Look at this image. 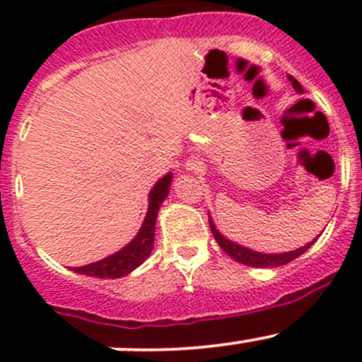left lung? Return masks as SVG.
Wrapping results in <instances>:
<instances>
[{"mask_svg": "<svg viewBox=\"0 0 362 362\" xmlns=\"http://www.w3.org/2000/svg\"><path fill=\"white\" fill-rule=\"evenodd\" d=\"M290 83H292V86L296 88L297 92L303 93V86H300L299 81L296 79V77L290 76ZM209 223H210V230H212V235L214 238L217 240V244L221 245V249H223L224 252H226L228 256H231V258L235 259V262L238 263H244V265H249V267H279V265H286V263H290L292 259H296L297 256H300L303 252H306L308 249L311 247V245L315 244V240L308 242L306 245H303V247L299 249H293V251H288V252H276V255H269V252H258V251H252V249L249 247H244V245L237 244V242H231L228 240L226 237H223V235L217 231V228L214 226L212 219L209 217Z\"/></svg>", "mask_w": 362, "mask_h": 362, "instance_id": "left-lung-1", "label": "left lung"}]
</instances>
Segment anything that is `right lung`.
I'll return each instance as SVG.
<instances>
[{
  "label": "right lung",
  "instance_id": "right-lung-1",
  "mask_svg": "<svg viewBox=\"0 0 362 362\" xmlns=\"http://www.w3.org/2000/svg\"><path fill=\"white\" fill-rule=\"evenodd\" d=\"M173 175L168 173L153 185L148 194V212H146L145 221H143L141 230L138 231L132 242H129L125 247L100 262L90 263V265L74 267V272L84 276H93L100 279H117L122 276H127L134 269H138L143 262L150 256L153 249V235H156V221L157 212L160 209V203L170 192V184Z\"/></svg>",
  "mask_w": 362,
  "mask_h": 362
}]
</instances>
